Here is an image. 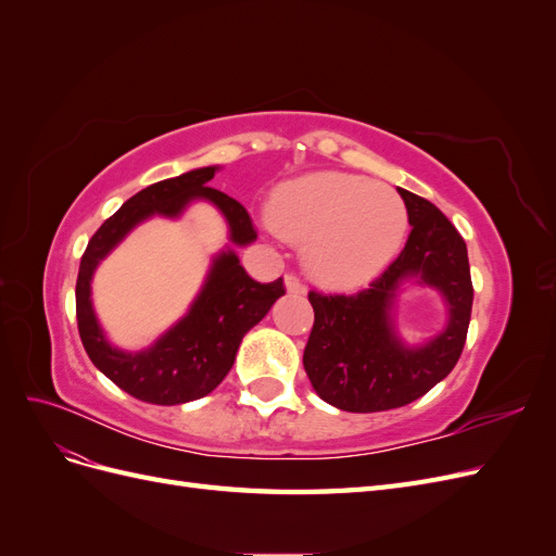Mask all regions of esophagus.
Listing matches in <instances>:
<instances>
[{
    "label": "esophagus",
    "instance_id": "esophagus-1",
    "mask_svg": "<svg viewBox=\"0 0 556 556\" xmlns=\"http://www.w3.org/2000/svg\"><path fill=\"white\" fill-rule=\"evenodd\" d=\"M285 290H288V294H292V296H299V294H304V292H306L304 282H301V280H299V276H294V274H288V276H285Z\"/></svg>",
    "mask_w": 556,
    "mask_h": 556
}]
</instances>
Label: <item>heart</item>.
<instances>
[{"label":"heart","mask_w":556,"mask_h":556,"mask_svg":"<svg viewBox=\"0 0 556 556\" xmlns=\"http://www.w3.org/2000/svg\"><path fill=\"white\" fill-rule=\"evenodd\" d=\"M268 223L282 239L304 245V266L317 282L355 290L399 255L408 233V208L384 182L313 172L280 185Z\"/></svg>","instance_id":"heart-1"}]
</instances>
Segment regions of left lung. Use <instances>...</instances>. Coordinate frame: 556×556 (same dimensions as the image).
I'll return each mask as SVG.
<instances>
[{"instance_id": "8db88e82", "label": "left lung", "mask_w": 556, "mask_h": 556, "mask_svg": "<svg viewBox=\"0 0 556 556\" xmlns=\"http://www.w3.org/2000/svg\"><path fill=\"white\" fill-rule=\"evenodd\" d=\"M396 190L413 227L401 255L359 294H308L315 323L304 368L319 399L348 413L392 410L425 396L466 343L473 306L466 243L431 201ZM408 281L439 291L448 308L446 329L417 346L395 329V299Z\"/></svg>"}]
</instances>
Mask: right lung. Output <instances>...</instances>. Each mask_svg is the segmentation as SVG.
I'll return each mask as SVG.
<instances>
[{
  "label": "right lung",
  "instance_id": "1",
  "mask_svg": "<svg viewBox=\"0 0 556 556\" xmlns=\"http://www.w3.org/2000/svg\"><path fill=\"white\" fill-rule=\"evenodd\" d=\"M217 169L220 166H201L148 185L97 229L80 257L76 317L83 348L109 380L146 403L178 406L211 394L233 366L243 336L285 294L282 278L257 282L239 264L233 245H248L257 239V233L237 199L208 188ZM192 200H208L224 213L230 245L214 258L200 294L174 328L139 353L115 349L105 339L91 306V276L96 266L134 226L155 214L175 219Z\"/></svg>",
  "mask_w": 556,
  "mask_h": 556
}]
</instances>
